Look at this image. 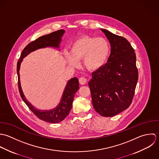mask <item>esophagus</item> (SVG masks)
<instances>
[{
	"instance_id": "1",
	"label": "esophagus",
	"mask_w": 159,
	"mask_h": 159,
	"mask_svg": "<svg viewBox=\"0 0 159 159\" xmlns=\"http://www.w3.org/2000/svg\"><path fill=\"white\" fill-rule=\"evenodd\" d=\"M87 82V79L84 77H82L79 79V83L81 85H85Z\"/></svg>"
}]
</instances>
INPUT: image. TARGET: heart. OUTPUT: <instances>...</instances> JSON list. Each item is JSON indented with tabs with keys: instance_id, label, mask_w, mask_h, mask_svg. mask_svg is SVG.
Wrapping results in <instances>:
<instances>
[{
	"instance_id": "obj_1",
	"label": "heart",
	"mask_w": 159,
	"mask_h": 159,
	"mask_svg": "<svg viewBox=\"0 0 159 159\" xmlns=\"http://www.w3.org/2000/svg\"><path fill=\"white\" fill-rule=\"evenodd\" d=\"M110 45L102 37L83 36L74 41L70 48V54L65 53V60L70 66H78L83 60L84 66L91 71L101 69L107 62L110 53Z\"/></svg>"
}]
</instances>
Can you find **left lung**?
Segmentation results:
<instances>
[{"mask_svg":"<svg viewBox=\"0 0 159 159\" xmlns=\"http://www.w3.org/2000/svg\"><path fill=\"white\" fill-rule=\"evenodd\" d=\"M111 44L107 63L93 72L89 82L92 104L103 117H112L127 109L132 102L138 79L136 54L123 37L101 29Z\"/></svg>","mask_w":159,"mask_h":159,"instance_id":"8db88e82","label":"left lung"}]
</instances>
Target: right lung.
<instances>
[{
    "mask_svg": "<svg viewBox=\"0 0 159 159\" xmlns=\"http://www.w3.org/2000/svg\"><path fill=\"white\" fill-rule=\"evenodd\" d=\"M65 31L63 30L52 32L49 34L41 36L30 43L23 50L20 58L17 63V74L18 78V89L20 96L23 101L28 106L30 109L40 120L47 122L57 124L61 122L69 115L72 108V102L76 92L79 89V80L77 77L70 79L65 87L61 99L58 105L54 109L50 110H40L34 107L27 100L21 89L20 78V69L21 63L24 58L32 52L43 48L53 47L60 48L61 37Z\"/></svg>",
    "mask_w": 159,
    "mask_h": 159,
    "instance_id": "obj_1",
    "label": "right lung"
}]
</instances>
